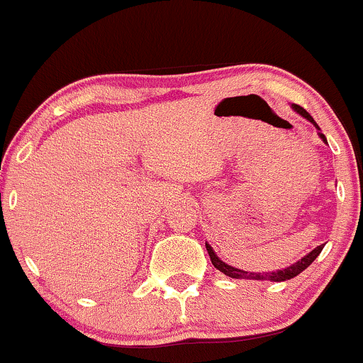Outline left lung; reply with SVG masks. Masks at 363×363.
Returning <instances> with one entry per match:
<instances>
[{"instance_id": "obj_1", "label": "left lung", "mask_w": 363, "mask_h": 363, "mask_svg": "<svg viewBox=\"0 0 363 363\" xmlns=\"http://www.w3.org/2000/svg\"><path fill=\"white\" fill-rule=\"evenodd\" d=\"M293 108H294V111H298V113H300L301 117H305L306 121L312 122L313 125H315L317 129H318V125L315 123V121H313V118H312V115H310L308 111H306V110L303 108V106H300V105H293ZM318 136H320V138L324 139V141H325V136H324V134L318 133ZM322 248H324V246H322V245H320V246H317L315 250H312V252H310L308 255H306V257L301 258V260H298L296 264H293L291 267H288V269L276 270V272H267V274L258 272V274H257V272H246V270L234 269V267L227 265L225 262H222L220 258H218L217 255L213 253L212 246L206 245V252H208V255H210V260H212L213 267H215V269L220 270V272H224L225 276L234 277V279H253V281H276V282H279V281H288V279L296 277L298 274L303 272V270L306 269V267H308L310 264H312V262L315 260V258L318 257V255H320Z\"/></svg>"}]
</instances>
